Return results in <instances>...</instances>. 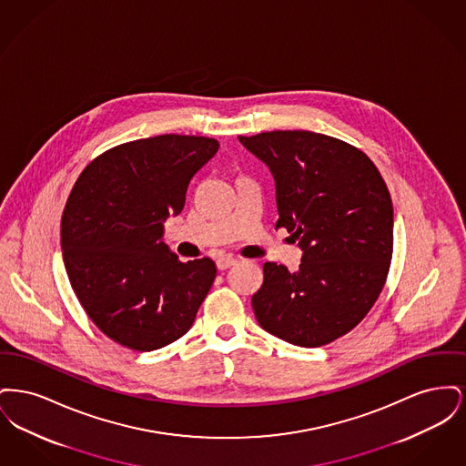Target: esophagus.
<instances>
[{
	"label": "esophagus",
	"mask_w": 466,
	"mask_h": 466,
	"mask_svg": "<svg viewBox=\"0 0 466 466\" xmlns=\"http://www.w3.org/2000/svg\"><path fill=\"white\" fill-rule=\"evenodd\" d=\"M236 264H238V260L232 258V257H222V258L217 260L218 270H227V268H230V267L236 266Z\"/></svg>",
	"instance_id": "34e87169"
}]
</instances>
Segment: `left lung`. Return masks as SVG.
Returning <instances> with one entry per match:
<instances>
[{"mask_svg": "<svg viewBox=\"0 0 466 466\" xmlns=\"http://www.w3.org/2000/svg\"><path fill=\"white\" fill-rule=\"evenodd\" d=\"M276 185L278 227L302 249L299 270L264 264L251 297L257 321L289 344L318 348L353 330L384 287L393 253V204L374 162L310 131L239 136Z\"/></svg>", "mask_w": 466, "mask_h": 466, "instance_id": "left-lung-1", "label": "left lung"}]
</instances>
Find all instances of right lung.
Instances as JSON below:
<instances>
[{
    "label": "right lung",
    "mask_w": 466,
    "mask_h": 466,
    "mask_svg": "<svg viewBox=\"0 0 466 466\" xmlns=\"http://www.w3.org/2000/svg\"><path fill=\"white\" fill-rule=\"evenodd\" d=\"M202 136L162 134L115 147L75 183L61 220L71 289L111 340L154 351L190 330L217 278L211 258L179 262L164 222L218 152Z\"/></svg>",
    "instance_id": "right-lung-1"
}]
</instances>
